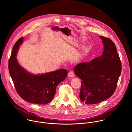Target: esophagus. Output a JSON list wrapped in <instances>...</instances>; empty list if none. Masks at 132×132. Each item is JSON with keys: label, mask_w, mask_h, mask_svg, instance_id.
<instances>
[{"label": "esophagus", "mask_w": 132, "mask_h": 132, "mask_svg": "<svg viewBox=\"0 0 132 132\" xmlns=\"http://www.w3.org/2000/svg\"><path fill=\"white\" fill-rule=\"evenodd\" d=\"M68 76L69 77H70V78H72V77H74V73H73V72L72 71H69V72H68Z\"/></svg>", "instance_id": "1"}]
</instances>
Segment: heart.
Instances as JSON below:
<instances>
[{"label": "heart", "mask_w": 132, "mask_h": 132, "mask_svg": "<svg viewBox=\"0 0 132 132\" xmlns=\"http://www.w3.org/2000/svg\"><path fill=\"white\" fill-rule=\"evenodd\" d=\"M85 50H83L82 52V54H84L85 53Z\"/></svg>", "instance_id": "1"}]
</instances>
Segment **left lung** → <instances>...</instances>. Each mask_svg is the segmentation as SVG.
I'll use <instances>...</instances> for the list:
<instances>
[{
	"label": "left lung",
	"instance_id": "8db88e82",
	"mask_svg": "<svg viewBox=\"0 0 132 132\" xmlns=\"http://www.w3.org/2000/svg\"><path fill=\"white\" fill-rule=\"evenodd\" d=\"M104 45L103 54L90 62L74 67L75 75L81 79L79 98L86 104H97L114 93L121 73V62L115 44L99 36Z\"/></svg>",
	"mask_w": 132,
	"mask_h": 132
}]
</instances>
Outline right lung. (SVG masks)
Wrapping results in <instances>:
<instances>
[{"label": "right lung", "instance_id": "obj_1", "mask_svg": "<svg viewBox=\"0 0 132 132\" xmlns=\"http://www.w3.org/2000/svg\"><path fill=\"white\" fill-rule=\"evenodd\" d=\"M23 37L14 44L9 61L8 68L15 90L27 102L46 104L53 99L56 87L67 76V70L61 69L41 75H33L19 64L16 55Z\"/></svg>", "mask_w": 132, "mask_h": 132}]
</instances>
